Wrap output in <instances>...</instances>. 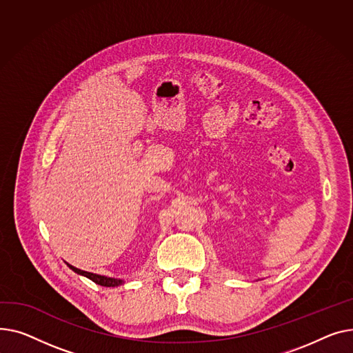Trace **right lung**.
<instances>
[{"label":"right lung","mask_w":353,"mask_h":353,"mask_svg":"<svg viewBox=\"0 0 353 353\" xmlns=\"http://www.w3.org/2000/svg\"><path fill=\"white\" fill-rule=\"evenodd\" d=\"M70 266V269H72V271L78 275H82V276H87L88 279H91L92 282L101 285V286H107V288H111V286H119L123 283L122 279H117V278H108V276H102V275H97V274H92V272H87V271H82V269H78L70 263H67Z\"/></svg>","instance_id":"obj_1"}]
</instances>
